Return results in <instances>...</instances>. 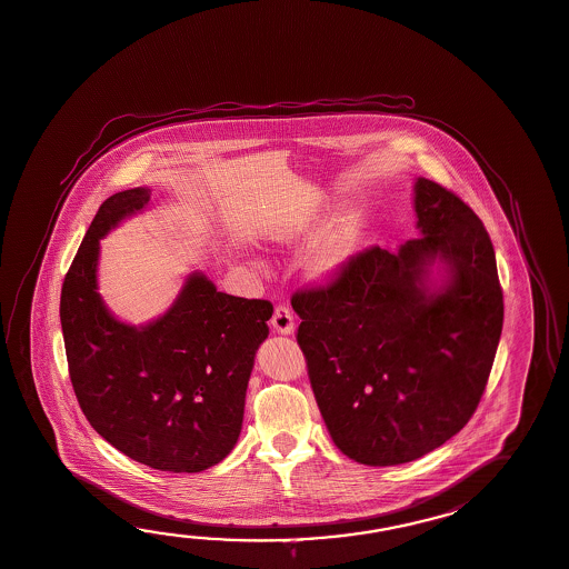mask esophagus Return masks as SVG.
Returning <instances> with one entry per match:
<instances>
[{"mask_svg":"<svg viewBox=\"0 0 569 569\" xmlns=\"http://www.w3.org/2000/svg\"><path fill=\"white\" fill-rule=\"evenodd\" d=\"M272 328L282 336H289L295 331V319H292L291 309L284 307V305H278L274 309V316H272Z\"/></svg>","mask_w":569,"mask_h":569,"instance_id":"1","label":"esophagus"}]
</instances>
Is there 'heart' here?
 <instances>
[{
  "label": "heart",
  "mask_w": 569,
  "mask_h": 569,
  "mask_svg": "<svg viewBox=\"0 0 569 569\" xmlns=\"http://www.w3.org/2000/svg\"><path fill=\"white\" fill-rule=\"evenodd\" d=\"M313 221V214H307L303 219H292L291 223L278 227L274 231V238L280 243H289L295 239L301 238ZM348 248H350V231L343 227L338 233H333L330 239H326L313 256L307 262L309 274L316 278H326L336 274L342 268L346 258H348Z\"/></svg>",
  "instance_id": "1"
}]
</instances>
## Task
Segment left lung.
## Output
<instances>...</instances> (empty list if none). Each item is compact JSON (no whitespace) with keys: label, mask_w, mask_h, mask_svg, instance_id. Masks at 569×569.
<instances>
[{"label":"left lung","mask_w":569,"mask_h":569,"mask_svg":"<svg viewBox=\"0 0 569 569\" xmlns=\"http://www.w3.org/2000/svg\"><path fill=\"white\" fill-rule=\"evenodd\" d=\"M413 209L422 238L396 253L372 246L326 287L292 295L331 440L370 467L416 461L469 422L502 333V287L479 217L426 178Z\"/></svg>","instance_id":"left-lung-1"}]
</instances>
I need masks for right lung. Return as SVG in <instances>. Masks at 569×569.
<instances>
[{
  "label": "right lung",
  "instance_id": "1",
  "mask_svg": "<svg viewBox=\"0 0 569 569\" xmlns=\"http://www.w3.org/2000/svg\"><path fill=\"white\" fill-rule=\"evenodd\" d=\"M149 199V188H131L104 200L67 270L59 313L69 377L114 449L151 469L199 473L238 442L272 303L219 292L192 272L161 318L139 328L114 318L98 292L100 239Z\"/></svg>",
  "mask_w": 569,
  "mask_h": 569
}]
</instances>
